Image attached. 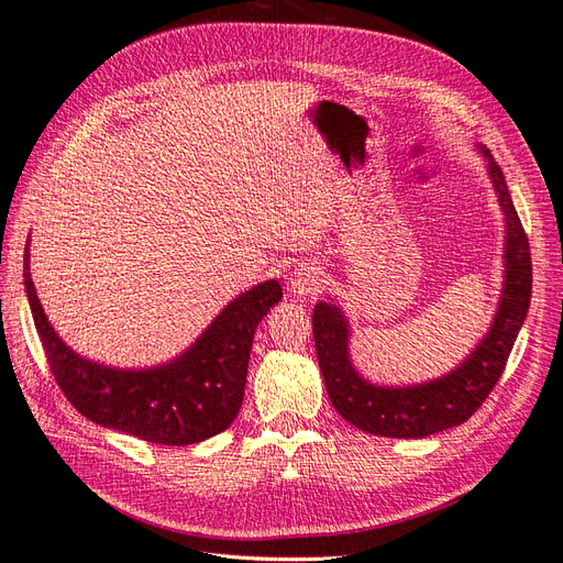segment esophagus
I'll return each mask as SVG.
<instances>
[{
  "mask_svg": "<svg viewBox=\"0 0 563 563\" xmlns=\"http://www.w3.org/2000/svg\"><path fill=\"white\" fill-rule=\"evenodd\" d=\"M322 287V271L316 264H299L287 280V289L295 297H313Z\"/></svg>",
  "mask_w": 563,
  "mask_h": 563,
  "instance_id": "34e87169",
  "label": "esophagus"
}]
</instances>
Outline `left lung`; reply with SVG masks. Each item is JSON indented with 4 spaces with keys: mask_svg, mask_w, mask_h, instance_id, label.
Returning a JSON list of instances; mask_svg holds the SVG:
<instances>
[{
    "mask_svg": "<svg viewBox=\"0 0 563 563\" xmlns=\"http://www.w3.org/2000/svg\"><path fill=\"white\" fill-rule=\"evenodd\" d=\"M488 177L505 214V280L492 328L456 369L416 386H376L362 376L349 353V320L336 303L320 301L313 308V336L318 365L334 409L355 428L380 438L419 440L465 423L498 384L505 362L531 303V250L505 177L494 156Z\"/></svg>",
    "mask_w": 563,
    "mask_h": 563,
    "instance_id": "left-lung-1",
    "label": "left lung"
}]
</instances>
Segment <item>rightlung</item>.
Segmentation results:
<instances>
[{"label": "right lung", "mask_w": 563, "mask_h": 563, "mask_svg": "<svg viewBox=\"0 0 563 563\" xmlns=\"http://www.w3.org/2000/svg\"><path fill=\"white\" fill-rule=\"evenodd\" d=\"M27 247L23 278L34 328L71 407L102 428L168 446L203 442L233 423L243 405L252 336L268 308L283 299L278 280L260 283L235 297L166 365L114 369L81 357L51 328L30 276Z\"/></svg>", "instance_id": "right-lung-1"}]
</instances>
